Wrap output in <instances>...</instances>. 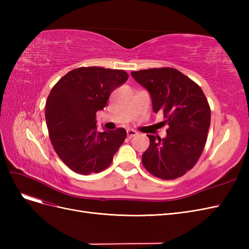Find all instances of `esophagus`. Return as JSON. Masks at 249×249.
Returning <instances> with one entry per match:
<instances>
[{"label":"esophagus","mask_w":249,"mask_h":249,"mask_svg":"<svg viewBox=\"0 0 249 249\" xmlns=\"http://www.w3.org/2000/svg\"><path fill=\"white\" fill-rule=\"evenodd\" d=\"M126 134H127V137L129 138H132V137H134V136H136V135L138 134L136 131L135 130H132V129H129L126 131Z\"/></svg>","instance_id":"obj_1"}]
</instances>
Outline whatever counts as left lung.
<instances>
[{
    "instance_id": "obj_1",
    "label": "left lung",
    "mask_w": 249,
    "mask_h": 249,
    "mask_svg": "<svg viewBox=\"0 0 249 249\" xmlns=\"http://www.w3.org/2000/svg\"><path fill=\"white\" fill-rule=\"evenodd\" d=\"M150 94L155 113L163 111L169 127L165 138L147 135L142 163L153 176L175 179L190 170L202 153L211 124V109L201 88L171 67L132 71Z\"/></svg>"
}]
</instances>
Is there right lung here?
<instances>
[{
  "instance_id": "add662e5",
  "label": "right lung",
  "mask_w": 249,
  "mask_h": 249,
  "mask_svg": "<svg viewBox=\"0 0 249 249\" xmlns=\"http://www.w3.org/2000/svg\"><path fill=\"white\" fill-rule=\"evenodd\" d=\"M127 78L120 70L79 67L52 88L46 104L49 136L60 159L72 171L87 176L112 163L126 132L124 127L97 132L95 115Z\"/></svg>"
}]
</instances>
